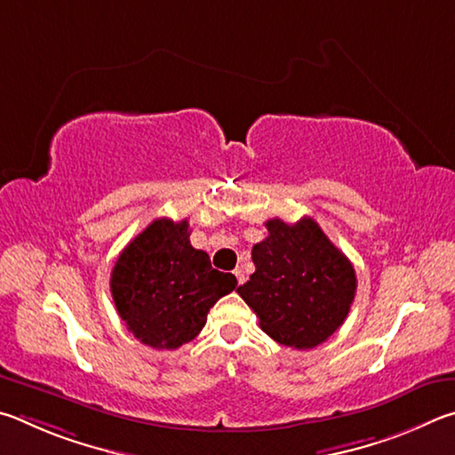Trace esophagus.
I'll return each instance as SVG.
<instances>
[{
    "label": "esophagus",
    "instance_id": "esophagus-1",
    "mask_svg": "<svg viewBox=\"0 0 455 455\" xmlns=\"http://www.w3.org/2000/svg\"><path fill=\"white\" fill-rule=\"evenodd\" d=\"M234 275H235L237 283H243V282H245V274H243V269H242V267H237L235 272H234Z\"/></svg>",
    "mask_w": 455,
    "mask_h": 455
}]
</instances>
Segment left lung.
<instances>
[{"mask_svg":"<svg viewBox=\"0 0 455 455\" xmlns=\"http://www.w3.org/2000/svg\"><path fill=\"white\" fill-rule=\"evenodd\" d=\"M266 228L269 235L251 250L256 272L237 293L277 344L312 349L347 317L357 288L354 266L312 218H274Z\"/></svg>","mask_w":455,"mask_h":455,"instance_id":"obj_1","label":"left lung"}]
</instances>
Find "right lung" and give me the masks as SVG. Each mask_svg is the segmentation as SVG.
Instances as JSON below:
<instances>
[{"label": "right lung", "instance_id": "add662e5", "mask_svg": "<svg viewBox=\"0 0 455 455\" xmlns=\"http://www.w3.org/2000/svg\"><path fill=\"white\" fill-rule=\"evenodd\" d=\"M234 274L212 267L189 243L188 220L159 218L125 245L111 269L117 314L141 344L178 349L194 339L215 301L234 291Z\"/></svg>", "mask_w": 455, "mask_h": 455}]
</instances>
